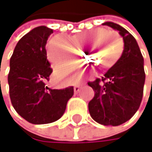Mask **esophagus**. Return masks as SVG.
<instances>
[{"label":"esophagus","mask_w":152,"mask_h":152,"mask_svg":"<svg viewBox=\"0 0 152 152\" xmlns=\"http://www.w3.org/2000/svg\"><path fill=\"white\" fill-rule=\"evenodd\" d=\"M84 84H79V85H77L75 87H74V90H75V94H77V93H79L80 92V89H81V87H82V86H83Z\"/></svg>","instance_id":"34e87169"}]
</instances>
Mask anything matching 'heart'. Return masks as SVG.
I'll list each match as a JSON object with an SVG mask.
<instances>
[{"instance_id": "obj_1", "label": "heart", "mask_w": 152, "mask_h": 152, "mask_svg": "<svg viewBox=\"0 0 152 152\" xmlns=\"http://www.w3.org/2000/svg\"><path fill=\"white\" fill-rule=\"evenodd\" d=\"M69 41L75 47H83L86 49L95 43L94 48L86 55H90L91 61L99 65L100 68H107L113 66L121 57L124 50V40L118 33L103 28L81 32L68 38ZM84 53H86L84 51ZM73 47L62 36H55L47 45V58L54 66H75L77 61L75 59ZM65 70L59 69L58 73L62 74ZM78 77H72V81Z\"/></svg>"}]
</instances>
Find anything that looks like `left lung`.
<instances>
[{"label": "left lung", "instance_id": "left-lung-1", "mask_svg": "<svg viewBox=\"0 0 152 152\" xmlns=\"http://www.w3.org/2000/svg\"><path fill=\"white\" fill-rule=\"evenodd\" d=\"M119 31L124 48L121 58L101 78L88 82L94 91L88 104L91 117L103 125L118 126L134 115L142 100L145 72L143 57L134 37L113 22H104Z\"/></svg>", "mask_w": 152, "mask_h": 152}]
</instances>
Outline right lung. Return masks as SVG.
I'll list each match as a JSON object with an SVG mask.
<instances>
[{"instance_id": "add662e5", "label": "right lung", "mask_w": 152, "mask_h": 152, "mask_svg": "<svg viewBox=\"0 0 152 152\" xmlns=\"http://www.w3.org/2000/svg\"><path fill=\"white\" fill-rule=\"evenodd\" d=\"M53 30L40 26L30 30L17 43L10 60L8 83L10 98L15 111L33 124L58 121L64 114L74 87L50 89L52 73L45 46Z\"/></svg>"}]
</instances>
